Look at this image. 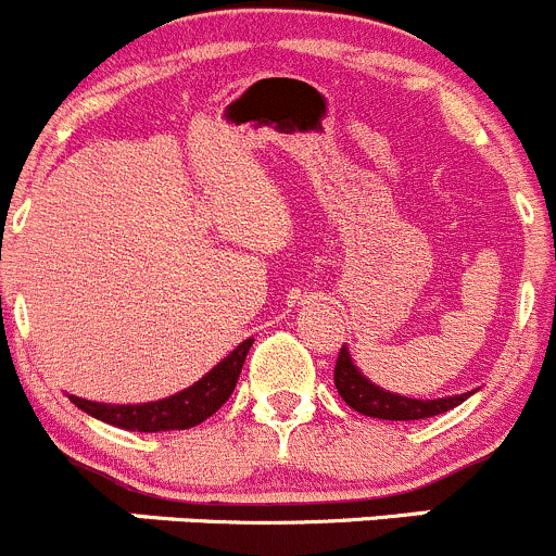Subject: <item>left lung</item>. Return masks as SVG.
Listing matches in <instances>:
<instances>
[{
    "instance_id": "1",
    "label": "left lung",
    "mask_w": 556,
    "mask_h": 556,
    "mask_svg": "<svg viewBox=\"0 0 556 556\" xmlns=\"http://www.w3.org/2000/svg\"><path fill=\"white\" fill-rule=\"evenodd\" d=\"M334 387L338 394L345 400L359 414L372 416V419H387V421H414V419H430V416L446 414V410L457 408L465 403L470 394H454V397H438V400H414L403 397V394L387 392V389L376 387L367 381L356 365L351 362L349 349H340L338 362H334Z\"/></svg>"
}]
</instances>
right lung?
<instances>
[{"mask_svg": "<svg viewBox=\"0 0 556 556\" xmlns=\"http://www.w3.org/2000/svg\"><path fill=\"white\" fill-rule=\"evenodd\" d=\"M254 340H243L238 349L229 356H224L207 376H202L194 387L184 389V392L173 394V397L156 400V403L142 405H108V403H91V400L75 397L70 394L75 405L93 419L104 421V425L121 427V430L131 432H167V430H189V427L202 425L207 416L216 414L229 394L235 392L243 362L249 356V349Z\"/></svg>", "mask_w": 556, "mask_h": 556, "instance_id": "right-lung-1", "label": "right lung"}]
</instances>
